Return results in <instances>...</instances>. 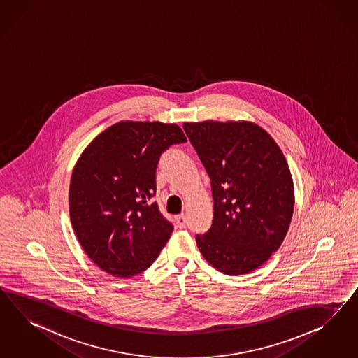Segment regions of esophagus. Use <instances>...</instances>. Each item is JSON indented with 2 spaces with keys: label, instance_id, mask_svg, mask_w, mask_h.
Listing matches in <instances>:
<instances>
[{
  "label": "esophagus",
  "instance_id": "esophagus-1",
  "mask_svg": "<svg viewBox=\"0 0 358 358\" xmlns=\"http://www.w3.org/2000/svg\"><path fill=\"white\" fill-rule=\"evenodd\" d=\"M176 220H177V225L180 227V228H186V216H185L184 213H181V215H178L177 217H176Z\"/></svg>",
  "mask_w": 358,
  "mask_h": 358
}]
</instances>
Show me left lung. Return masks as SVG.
I'll return each instance as SVG.
<instances>
[{
	"mask_svg": "<svg viewBox=\"0 0 358 358\" xmlns=\"http://www.w3.org/2000/svg\"><path fill=\"white\" fill-rule=\"evenodd\" d=\"M184 130L213 190V225L196 234V245L222 273H249L270 259L288 232L294 207L288 163L252 122H185Z\"/></svg>",
	"mask_w": 358,
	"mask_h": 358,
	"instance_id": "obj_1",
	"label": "left lung"
}]
</instances>
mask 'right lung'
I'll return each instance as SVG.
<instances>
[{
    "mask_svg": "<svg viewBox=\"0 0 358 358\" xmlns=\"http://www.w3.org/2000/svg\"><path fill=\"white\" fill-rule=\"evenodd\" d=\"M186 142L180 126L121 121L87 145L71 174L69 206L78 241L91 261L117 278L147 270L173 232L151 203L165 150Z\"/></svg>",
    "mask_w": 358,
    "mask_h": 358,
    "instance_id": "obj_1",
    "label": "right lung"
}]
</instances>
